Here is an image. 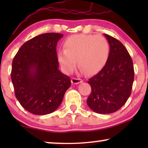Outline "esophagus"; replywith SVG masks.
<instances>
[{"label": "esophagus", "mask_w": 148, "mask_h": 148, "mask_svg": "<svg viewBox=\"0 0 148 148\" xmlns=\"http://www.w3.org/2000/svg\"><path fill=\"white\" fill-rule=\"evenodd\" d=\"M83 82L82 79H77V78H72L71 79V83L72 84H80V83H82Z\"/></svg>", "instance_id": "obj_1"}]
</instances>
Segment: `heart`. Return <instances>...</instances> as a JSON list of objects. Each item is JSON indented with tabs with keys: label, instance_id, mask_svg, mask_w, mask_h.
Masks as SVG:
<instances>
[{
	"label": "heart",
	"instance_id": "obj_1",
	"mask_svg": "<svg viewBox=\"0 0 148 148\" xmlns=\"http://www.w3.org/2000/svg\"><path fill=\"white\" fill-rule=\"evenodd\" d=\"M64 50L58 53V60L63 70L71 73L78 66L82 72L98 73L104 67L110 55V45L101 36L78 34L64 40Z\"/></svg>",
	"mask_w": 148,
	"mask_h": 148
}]
</instances>
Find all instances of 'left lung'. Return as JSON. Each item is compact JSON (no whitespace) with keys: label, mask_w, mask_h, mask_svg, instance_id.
Returning <instances> with one entry per match:
<instances>
[{"label":"left lung","mask_w":148,"mask_h":148,"mask_svg":"<svg viewBox=\"0 0 148 148\" xmlns=\"http://www.w3.org/2000/svg\"><path fill=\"white\" fill-rule=\"evenodd\" d=\"M110 55L104 67L89 79L92 92L88 106L96 113L110 114L119 110L130 96L134 80L133 60L120 41L104 34Z\"/></svg>","instance_id":"1"}]
</instances>
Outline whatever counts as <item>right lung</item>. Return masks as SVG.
Instances as JSON below:
<instances>
[{"mask_svg": "<svg viewBox=\"0 0 148 148\" xmlns=\"http://www.w3.org/2000/svg\"><path fill=\"white\" fill-rule=\"evenodd\" d=\"M63 34L46 33L28 40L12 62L11 80L20 104L32 114L55 111L71 86L70 77L58 69L56 44Z\"/></svg>", "mask_w": 148, "mask_h": 148, "instance_id": "add662e5", "label": "right lung"}]
</instances>
